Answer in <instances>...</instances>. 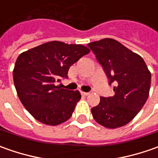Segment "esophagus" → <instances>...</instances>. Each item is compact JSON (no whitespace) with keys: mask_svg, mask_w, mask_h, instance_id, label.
Segmentation results:
<instances>
[{"mask_svg":"<svg viewBox=\"0 0 158 158\" xmlns=\"http://www.w3.org/2000/svg\"><path fill=\"white\" fill-rule=\"evenodd\" d=\"M81 94H82V96H88L89 93V92H83V91H81Z\"/></svg>","mask_w":158,"mask_h":158,"instance_id":"obj_1","label":"esophagus"}]
</instances>
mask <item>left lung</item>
<instances>
[{"label": "left lung", "mask_w": 158, "mask_h": 158, "mask_svg": "<svg viewBox=\"0 0 158 158\" xmlns=\"http://www.w3.org/2000/svg\"><path fill=\"white\" fill-rule=\"evenodd\" d=\"M113 86L112 97H101L91 108L98 124L107 128L123 127L137 115L148 99L151 74L143 59L117 40L104 39L89 43Z\"/></svg>", "instance_id": "8db88e82"}]
</instances>
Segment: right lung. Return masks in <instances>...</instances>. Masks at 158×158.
I'll return each instance as SVG.
<instances>
[{"label": "right lung", "mask_w": 158, "mask_h": 158, "mask_svg": "<svg viewBox=\"0 0 158 158\" xmlns=\"http://www.w3.org/2000/svg\"><path fill=\"white\" fill-rule=\"evenodd\" d=\"M89 49L82 45L51 41L22 52L13 70L19 99L40 122L56 126L72 116L81 99L78 90L60 89L55 82L68 78L69 68Z\"/></svg>", "instance_id": "right-lung-1"}]
</instances>
